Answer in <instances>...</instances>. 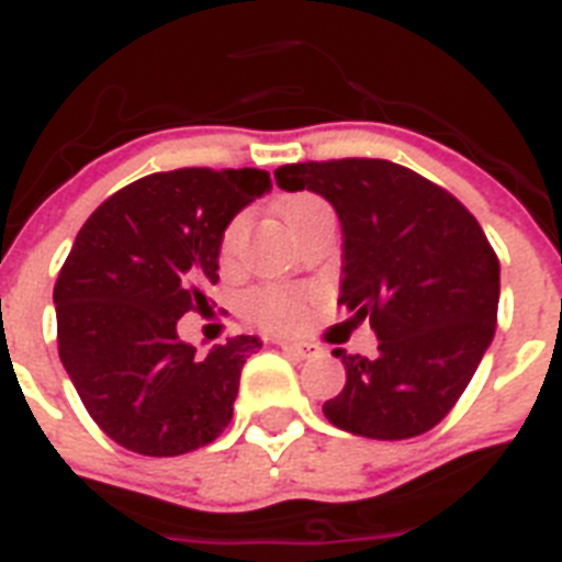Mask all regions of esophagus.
<instances>
[{
    "instance_id": "esophagus-1",
    "label": "esophagus",
    "mask_w": 562,
    "mask_h": 562,
    "mask_svg": "<svg viewBox=\"0 0 562 562\" xmlns=\"http://www.w3.org/2000/svg\"><path fill=\"white\" fill-rule=\"evenodd\" d=\"M277 346L285 353H291V357H311V353H317V346H311V342H294V339H280Z\"/></svg>"
}]
</instances>
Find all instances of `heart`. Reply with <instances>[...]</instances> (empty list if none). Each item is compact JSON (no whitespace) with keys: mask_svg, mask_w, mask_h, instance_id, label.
<instances>
[{"mask_svg":"<svg viewBox=\"0 0 562 562\" xmlns=\"http://www.w3.org/2000/svg\"><path fill=\"white\" fill-rule=\"evenodd\" d=\"M325 202L317 200L314 193H296L291 200L282 202V220L291 228V234L296 231V225L303 223L311 211L323 209ZM248 225V216L237 214L225 225L223 237H220V259L228 262L234 254H237V245L243 239V231ZM243 314L251 317L254 323L266 325V328H277V331H289L305 319V294L303 291L285 289V285H259L251 289L243 296Z\"/></svg>","mask_w":562,"mask_h":562,"instance_id":"obj_1","label":"heart"}]
</instances>
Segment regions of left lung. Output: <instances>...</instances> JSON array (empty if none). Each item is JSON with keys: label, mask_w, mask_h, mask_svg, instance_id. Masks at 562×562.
Segmentation results:
<instances>
[{"label": "left lung", "mask_w": 562, "mask_h": 562, "mask_svg": "<svg viewBox=\"0 0 562 562\" xmlns=\"http://www.w3.org/2000/svg\"><path fill=\"white\" fill-rule=\"evenodd\" d=\"M285 191H314L342 225L339 305L369 317L376 357H334L346 389L328 423L371 440L426 434L454 408L492 346L499 259L449 191L389 159L296 162L273 171Z\"/></svg>", "instance_id": "left-lung-1"}]
</instances>
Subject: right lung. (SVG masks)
<instances>
[{
  "mask_svg": "<svg viewBox=\"0 0 562 562\" xmlns=\"http://www.w3.org/2000/svg\"><path fill=\"white\" fill-rule=\"evenodd\" d=\"M268 191L257 168L150 173L79 228L54 285L59 360L122 449L188 454L234 417L243 366L262 342L231 337L202 357L179 339L177 319L209 308L225 225Z\"/></svg>",
  "mask_w": 562,
  "mask_h": 562,
  "instance_id": "1",
  "label": "right lung"
}]
</instances>
